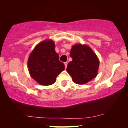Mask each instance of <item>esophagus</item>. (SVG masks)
I'll use <instances>...</instances> for the list:
<instances>
[{"mask_svg":"<svg viewBox=\"0 0 128 128\" xmlns=\"http://www.w3.org/2000/svg\"><path fill=\"white\" fill-rule=\"evenodd\" d=\"M67 64H68V63H67V62H64V66H65V68H67Z\"/></svg>","mask_w":128,"mask_h":128,"instance_id":"esophagus-1","label":"esophagus"}]
</instances>
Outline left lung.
<instances>
[{"label": "left lung", "instance_id": "1", "mask_svg": "<svg viewBox=\"0 0 128 128\" xmlns=\"http://www.w3.org/2000/svg\"><path fill=\"white\" fill-rule=\"evenodd\" d=\"M70 55L72 61L67 65V72L74 83L84 84L97 76L99 61L88 46L73 45Z\"/></svg>", "mask_w": 128, "mask_h": 128}]
</instances>
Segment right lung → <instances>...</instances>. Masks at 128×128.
Returning a JSON list of instances; mask_svg holds the SVG:
<instances>
[{
	"mask_svg": "<svg viewBox=\"0 0 128 128\" xmlns=\"http://www.w3.org/2000/svg\"><path fill=\"white\" fill-rule=\"evenodd\" d=\"M55 48V43L51 40L42 41L36 46L29 56V74L42 86L55 83L57 76L65 68Z\"/></svg>",
	"mask_w": 128,
	"mask_h": 128,
	"instance_id": "add662e5",
	"label": "right lung"
}]
</instances>
